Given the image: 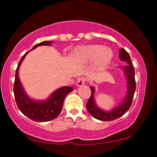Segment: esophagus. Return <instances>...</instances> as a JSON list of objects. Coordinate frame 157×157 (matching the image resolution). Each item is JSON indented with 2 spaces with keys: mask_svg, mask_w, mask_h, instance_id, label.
Listing matches in <instances>:
<instances>
[{
  "mask_svg": "<svg viewBox=\"0 0 157 157\" xmlns=\"http://www.w3.org/2000/svg\"><path fill=\"white\" fill-rule=\"evenodd\" d=\"M85 82H86V78H84V77H80V78L77 79V86H82V85L85 84Z\"/></svg>",
  "mask_w": 157,
  "mask_h": 157,
  "instance_id": "obj_1",
  "label": "esophagus"
}]
</instances>
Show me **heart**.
<instances>
[{"mask_svg": "<svg viewBox=\"0 0 157 157\" xmlns=\"http://www.w3.org/2000/svg\"><path fill=\"white\" fill-rule=\"evenodd\" d=\"M75 57L80 62L94 60L95 66L99 69H102L107 67L111 62L113 54L111 48L102 47L97 44H91L77 48Z\"/></svg>", "mask_w": 157, "mask_h": 157, "instance_id": "heart-1", "label": "heart"}]
</instances>
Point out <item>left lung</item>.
Returning a JSON list of instances; mask_svg holds the SVG:
<instances>
[{
    "mask_svg": "<svg viewBox=\"0 0 157 157\" xmlns=\"http://www.w3.org/2000/svg\"><path fill=\"white\" fill-rule=\"evenodd\" d=\"M120 57L121 60L125 61L128 63L127 66H124L123 69L125 72L126 78L128 81V90L127 95L123 102L117 108L113 109L112 111L105 112L102 110L99 109L95 105L94 100V88L90 87L91 91V94L90 98L86 103L88 111L90 114L95 119L102 121H111L114 120L116 119L120 118L131 108L133 101V97H134V91L136 90V81L134 77V68L131 63L130 55L124 48H121L120 50Z\"/></svg>",
    "mask_w": 157,
    "mask_h": 157,
    "instance_id": "obj_1",
    "label": "left lung"
}]
</instances>
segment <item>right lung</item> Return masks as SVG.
<instances>
[{
    "label": "right lung",
    "mask_w": 157,
    "mask_h": 157,
    "mask_svg": "<svg viewBox=\"0 0 157 157\" xmlns=\"http://www.w3.org/2000/svg\"><path fill=\"white\" fill-rule=\"evenodd\" d=\"M52 43L49 41H44L36 44L32 49L37 46L50 45ZM27 52L20 60L18 66L15 71V79L14 82V94H15V102L20 111L25 116L30 120L36 122H48L57 118L62 110L65 97L68 93L73 91L72 87L65 86L57 89L52 94V96L43 102H36L28 97L23 91L21 81L18 77V69L21 62L24 59Z\"/></svg>",
    "instance_id": "add662e5"
}]
</instances>
